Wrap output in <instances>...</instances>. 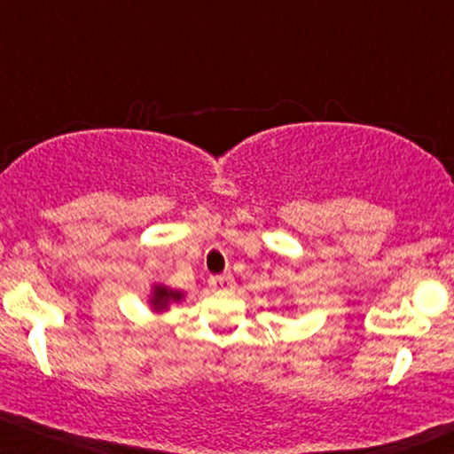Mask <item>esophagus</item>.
Masks as SVG:
<instances>
[{"label":"esophagus","instance_id":"34e87169","mask_svg":"<svg viewBox=\"0 0 454 454\" xmlns=\"http://www.w3.org/2000/svg\"><path fill=\"white\" fill-rule=\"evenodd\" d=\"M210 288L218 290V293H229V290L236 288V279L231 273H223V276L210 278Z\"/></svg>","mask_w":454,"mask_h":454}]
</instances>
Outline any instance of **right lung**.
Listing matches in <instances>:
<instances>
[{
    "label": "right lung",
    "instance_id": "add662e5",
    "mask_svg": "<svg viewBox=\"0 0 454 454\" xmlns=\"http://www.w3.org/2000/svg\"><path fill=\"white\" fill-rule=\"evenodd\" d=\"M183 299H184L183 290H175V288L166 286V284L155 282V284H151L147 305H149V309L155 313V316H164V313L170 311L172 305L181 303Z\"/></svg>",
    "mask_w": 454,
    "mask_h": 454
}]
</instances>
